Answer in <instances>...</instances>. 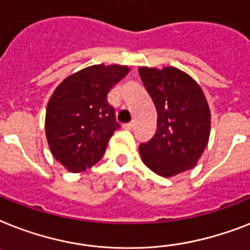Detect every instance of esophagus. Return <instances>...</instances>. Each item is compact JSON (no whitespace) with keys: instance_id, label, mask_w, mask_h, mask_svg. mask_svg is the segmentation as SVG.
<instances>
[{"instance_id":"esophagus-1","label":"esophagus","mask_w":250,"mask_h":250,"mask_svg":"<svg viewBox=\"0 0 250 250\" xmlns=\"http://www.w3.org/2000/svg\"><path fill=\"white\" fill-rule=\"evenodd\" d=\"M123 128H125V129H132V128H133V122H131V123H125V125H123Z\"/></svg>"}]
</instances>
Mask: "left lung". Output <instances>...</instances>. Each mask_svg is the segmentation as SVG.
Instances as JSON below:
<instances>
[{
    "mask_svg": "<svg viewBox=\"0 0 250 250\" xmlns=\"http://www.w3.org/2000/svg\"><path fill=\"white\" fill-rule=\"evenodd\" d=\"M139 74L158 113L155 135L140 145L144 164L162 177L191 169L210 133V110L203 90L173 66H141Z\"/></svg>",
    "mask_w": 250,
    "mask_h": 250,
    "instance_id": "1",
    "label": "left lung"
}]
</instances>
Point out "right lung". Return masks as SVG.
Returning <instances> with one entry per match:
<instances>
[{
    "mask_svg": "<svg viewBox=\"0 0 250 250\" xmlns=\"http://www.w3.org/2000/svg\"><path fill=\"white\" fill-rule=\"evenodd\" d=\"M129 72L125 65H92L66 77L46 109V139L52 155L78 173L103 158L119 123L107 93Z\"/></svg>",
    "mask_w": 250,
    "mask_h": 250,
    "instance_id": "add662e5",
    "label": "right lung"
}]
</instances>
